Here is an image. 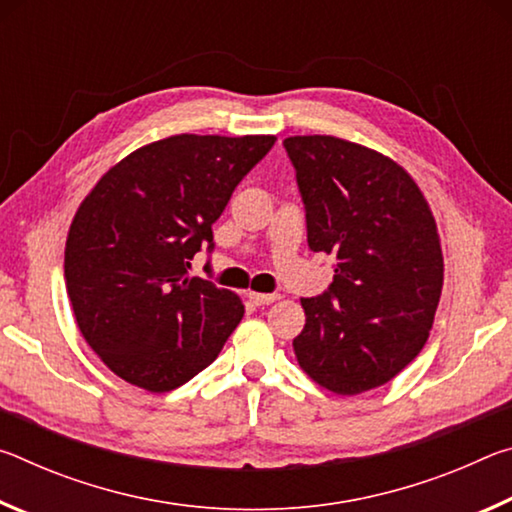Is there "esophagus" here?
Masks as SVG:
<instances>
[{
    "mask_svg": "<svg viewBox=\"0 0 512 512\" xmlns=\"http://www.w3.org/2000/svg\"><path fill=\"white\" fill-rule=\"evenodd\" d=\"M250 300H253L255 302V305H259V307H264V305H271V302H275L277 298H280V296H277V293H250V296H248Z\"/></svg>",
    "mask_w": 512,
    "mask_h": 512,
    "instance_id": "34e87169",
    "label": "esophagus"
}]
</instances>
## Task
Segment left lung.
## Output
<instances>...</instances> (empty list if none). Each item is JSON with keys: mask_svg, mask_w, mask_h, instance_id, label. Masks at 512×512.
I'll return each mask as SVG.
<instances>
[{"mask_svg": "<svg viewBox=\"0 0 512 512\" xmlns=\"http://www.w3.org/2000/svg\"><path fill=\"white\" fill-rule=\"evenodd\" d=\"M305 203L307 241L334 280L302 298L300 368L327 391L359 395L418 357L443 291V250L420 187L400 164L332 135L284 140Z\"/></svg>", "mask_w": 512, "mask_h": 512, "instance_id": "1", "label": "left lung"}]
</instances>
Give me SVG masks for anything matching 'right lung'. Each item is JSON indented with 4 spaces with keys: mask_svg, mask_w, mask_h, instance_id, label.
Here are the masks:
<instances>
[{
    "mask_svg": "<svg viewBox=\"0 0 512 512\" xmlns=\"http://www.w3.org/2000/svg\"><path fill=\"white\" fill-rule=\"evenodd\" d=\"M273 135H173L126 155L85 196L65 246L76 323L101 361L151 393L219 357L244 318L239 296L189 277L212 223Z\"/></svg>",
    "mask_w": 512,
    "mask_h": 512,
    "instance_id": "1",
    "label": "right lung"
}]
</instances>
